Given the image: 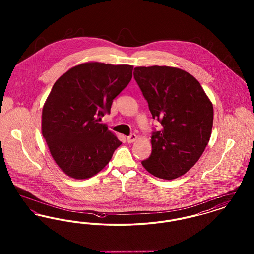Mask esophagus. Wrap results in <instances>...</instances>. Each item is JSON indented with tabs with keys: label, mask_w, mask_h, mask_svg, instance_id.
<instances>
[{
	"label": "esophagus",
	"mask_w": 254,
	"mask_h": 254,
	"mask_svg": "<svg viewBox=\"0 0 254 254\" xmlns=\"http://www.w3.org/2000/svg\"><path fill=\"white\" fill-rule=\"evenodd\" d=\"M127 140L128 143H134L137 140V135L136 134H131L127 137Z\"/></svg>",
	"instance_id": "34e87169"
}]
</instances>
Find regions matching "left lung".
<instances>
[{"mask_svg": "<svg viewBox=\"0 0 254 254\" xmlns=\"http://www.w3.org/2000/svg\"><path fill=\"white\" fill-rule=\"evenodd\" d=\"M133 75L152 118L163 126L152 132V151L142 165L158 178L175 179L193 167L208 144L212 104L200 83L180 68L139 66Z\"/></svg>", "mask_w": 254, "mask_h": 254, "instance_id": "8db88e82", "label": "left lung"}]
</instances>
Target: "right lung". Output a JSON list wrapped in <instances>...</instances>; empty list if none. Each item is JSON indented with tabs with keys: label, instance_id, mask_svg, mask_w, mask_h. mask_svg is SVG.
Wrapping results in <instances>:
<instances>
[{
	"label": "right lung",
	"instance_id": "obj_1",
	"mask_svg": "<svg viewBox=\"0 0 254 254\" xmlns=\"http://www.w3.org/2000/svg\"><path fill=\"white\" fill-rule=\"evenodd\" d=\"M132 65L91 62L62 75L44 105L42 133L66 175L87 179L109 164L122 142L98 123L132 78Z\"/></svg>",
	"mask_w": 254,
	"mask_h": 254
}]
</instances>
